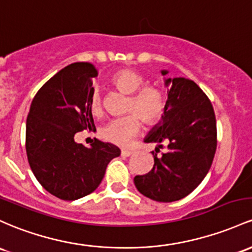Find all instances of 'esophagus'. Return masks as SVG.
Listing matches in <instances>:
<instances>
[{"instance_id":"esophagus-1","label":"esophagus","mask_w":252,"mask_h":252,"mask_svg":"<svg viewBox=\"0 0 252 252\" xmlns=\"http://www.w3.org/2000/svg\"><path fill=\"white\" fill-rule=\"evenodd\" d=\"M131 154H132V152L129 151V149H122V152H121L122 157H130Z\"/></svg>"}]
</instances>
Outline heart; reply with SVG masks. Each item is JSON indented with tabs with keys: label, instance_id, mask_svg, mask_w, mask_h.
Listing matches in <instances>:
<instances>
[{
	"label": "heart",
	"instance_id": "1",
	"mask_svg": "<svg viewBox=\"0 0 252 252\" xmlns=\"http://www.w3.org/2000/svg\"><path fill=\"white\" fill-rule=\"evenodd\" d=\"M145 82V77L131 69L120 70L112 77L113 86L123 94L130 95L126 103V111L134 112L143 123L151 126L157 123L164 115L166 98L161 90L153 86L142 89ZM90 109L94 115L101 111L100 94L96 90L91 95ZM136 116L126 115L110 121L101 129V137L113 145L126 146L139 131L140 123Z\"/></svg>",
	"mask_w": 252,
	"mask_h": 252
}]
</instances>
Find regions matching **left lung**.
Here are the masks:
<instances>
[{
	"mask_svg": "<svg viewBox=\"0 0 252 252\" xmlns=\"http://www.w3.org/2000/svg\"><path fill=\"white\" fill-rule=\"evenodd\" d=\"M167 70H161L166 76ZM167 100L161 120L145 142L157 143L153 168L136 176V189L151 200L173 202L189 195L208 173L217 151V121L211 100L192 80L164 77ZM162 143L168 152L156 153Z\"/></svg>",
	"mask_w": 252,
	"mask_h": 252,
	"instance_id": "obj_1",
	"label": "left lung"
}]
</instances>
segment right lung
<instances>
[{
  "mask_svg": "<svg viewBox=\"0 0 252 252\" xmlns=\"http://www.w3.org/2000/svg\"><path fill=\"white\" fill-rule=\"evenodd\" d=\"M98 71L76 62L61 69L33 98L26 122V153L41 187L61 200L74 201L93 192L107 165L121 154L117 146L94 140L85 147L76 132L95 128L90 99Z\"/></svg>",
  "mask_w": 252,
  "mask_h": 252,
  "instance_id": "right-lung-1",
  "label": "right lung"
}]
</instances>
